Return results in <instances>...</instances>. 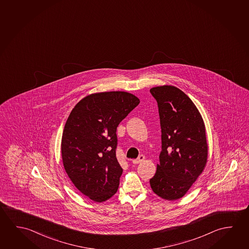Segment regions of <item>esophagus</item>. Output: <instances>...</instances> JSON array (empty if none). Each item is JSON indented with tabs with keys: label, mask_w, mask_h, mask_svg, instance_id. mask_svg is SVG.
I'll return each instance as SVG.
<instances>
[{
	"label": "esophagus",
	"mask_w": 249,
	"mask_h": 249,
	"mask_svg": "<svg viewBox=\"0 0 249 249\" xmlns=\"http://www.w3.org/2000/svg\"><path fill=\"white\" fill-rule=\"evenodd\" d=\"M145 160V156L144 155H140L138 157V159L133 160V163L139 164L141 163L142 161H143Z\"/></svg>",
	"instance_id": "1"
}]
</instances>
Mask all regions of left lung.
<instances>
[{
    "label": "left lung",
    "instance_id": "obj_1",
    "mask_svg": "<svg viewBox=\"0 0 249 249\" xmlns=\"http://www.w3.org/2000/svg\"><path fill=\"white\" fill-rule=\"evenodd\" d=\"M159 107L162 151L151 188L164 200L182 198L208 162L206 126L200 111L175 86L152 88Z\"/></svg>",
    "mask_w": 249,
    "mask_h": 249
}]
</instances>
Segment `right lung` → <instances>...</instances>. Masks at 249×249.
Instances as JSON below:
<instances>
[{
	"label": "right lung",
	"mask_w": 249,
	"mask_h": 249,
	"mask_svg": "<svg viewBox=\"0 0 249 249\" xmlns=\"http://www.w3.org/2000/svg\"><path fill=\"white\" fill-rule=\"evenodd\" d=\"M140 103L124 91L89 94L74 106L61 138V158L70 180L95 202L117 192L123 168L117 160L119 123Z\"/></svg>",
	"instance_id": "right-lung-1"
}]
</instances>
